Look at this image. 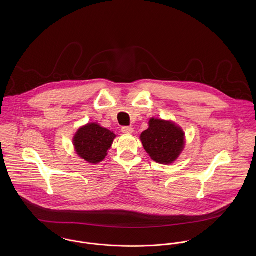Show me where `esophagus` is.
I'll return each instance as SVG.
<instances>
[{"label":"esophagus","mask_w":256,"mask_h":256,"mask_svg":"<svg viewBox=\"0 0 256 256\" xmlns=\"http://www.w3.org/2000/svg\"><path fill=\"white\" fill-rule=\"evenodd\" d=\"M121 131L124 133V134H132L133 133V128L132 127H129V126H124L121 128Z\"/></svg>","instance_id":"esophagus-1"}]
</instances>
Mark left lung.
Returning <instances> with one entry per match:
<instances>
[{
    "label": "left lung",
    "mask_w": 256,
    "mask_h": 256,
    "mask_svg": "<svg viewBox=\"0 0 256 256\" xmlns=\"http://www.w3.org/2000/svg\"><path fill=\"white\" fill-rule=\"evenodd\" d=\"M140 138L152 160L162 164H172L185 144V134L180 127L172 121L154 118L150 119L148 128Z\"/></svg>",
    "instance_id": "8db88e82"
}]
</instances>
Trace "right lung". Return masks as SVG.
<instances>
[{"label": "right lung", "mask_w": 256, "mask_h": 256, "mask_svg": "<svg viewBox=\"0 0 256 256\" xmlns=\"http://www.w3.org/2000/svg\"><path fill=\"white\" fill-rule=\"evenodd\" d=\"M116 135L98 123L80 127L74 136L73 144L78 156L90 164L102 162Z\"/></svg>", "instance_id": "1"}]
</instances>
